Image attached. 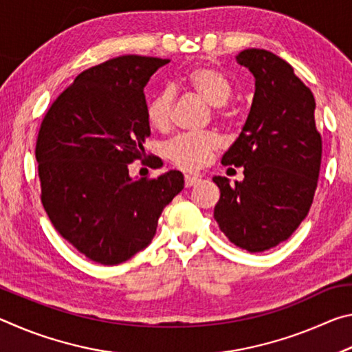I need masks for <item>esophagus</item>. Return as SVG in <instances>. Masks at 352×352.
<instances>
[{
  "instance_id": "1",
  "label": "esophagus",
  "mask_w": 352,
  "mask_h": 352,
  "mask_svg": "<svg viewBox=\"0 0 352 352\" xmlns=\"http://www.w3.org/2000/svg\"><path fill=\"white\" fill-rule=\"evenodd\" d=\"M200 182L199 177H194V175H186L184 177V186L190 188V186H195Z\"/></svg>"
}]
</instances>
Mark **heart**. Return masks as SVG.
<instances>
[{"label": "heart", "mask_w": 352, "mask_h": 352, "mask_svg": "<svg viewBox=\"0 0 352 352\" xmlns=\"http://www.w3.org/2000/svg\"><path fill=\"white\" fill-rule=\"evenodd\" d=\"M180 85L210 104L214 116H225L223 105L233 94V85L223 71L210 63H199L184 71L180 77ZM172 105L174 93L170 88L155 93L146 110L148 124L160 132L168 130L172 122ZM219 147L220 138L214 132L183 133L177 135L164 146V153L177 168L192 172L208 164Z\"/></svg>", "instance_id": "heart-1"}]
</instances>
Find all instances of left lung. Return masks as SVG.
<instances>
[{
    "instance_id": "obj_1",
    "label": "left lung",
    "mask_w": 352,
    "mask_h": 352,
    "mask_svg": "<svg viewBox=\"0 0 352 352\" xmlns=\"http://www.w3.org/2000/svg\"><path fill=\"white\" fill-rule=\"evenodd\" d=\"M236 60L252 71L256 88L245 126L222 164L243 166V180L212 178L220 189L214 219L234 245L258 253L289 239L311 210L321 135L314 94L287 62L256 47Z\"/></svg>"
}]
</instances>
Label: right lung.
I'll return each instance as SVG.
<instances>
[{
  "label": "right lung",
  "mask_w": 352,
  "mask_h": 352,
  "mask_svg": "<svg viewBox=\"0 0 352 352\" xmlns=\"http://www.w3.org/2000/svg\"><path fill=\"white\" fill-rule=\"evenodd\" d=\"M166 63L121 56L88 68L41 121L35 146L41 204L63 239L98 264H121L146 248L164 206L184 186L178 170L129 175L151 135L144 87ZM162 166L151 157V168Z\"/></svg>",
  "instance_id": "obj_1"
}]
</instances>
